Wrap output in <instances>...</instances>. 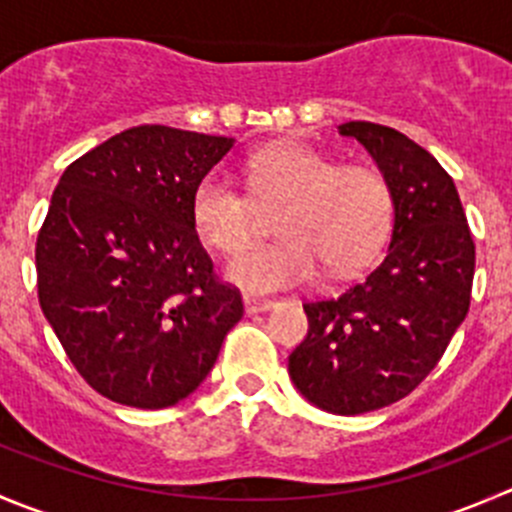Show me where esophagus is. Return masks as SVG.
I'll use <instances>...</instances> for the list:
<instances>
[{
	"mask_svg": "<svg viewBox=\"0 0 512 512\" xmlns=\"http://www.w3.org/2000/svg\"><path fill=\"white\" fill-rule=\"evenodd\" d=\"M243 306H246L248 314H259V311L274 309L276 299H269V296H259V294H246L243 296Z\"/></svg>",
	"mask_w": 512,
	"mask_h": 512,
	"instance_id": "34e87169",
	"label": "esophagus"
}]
</instances>
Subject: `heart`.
I'll list each match as a JSON object with an SVG mask.
<instances>
[{
  "label": "heart",
  "instance_id": "b5f03b06",
  "mask_svg": "<svg viewBox=\"0 0 512 512\" xmlns=\"http://www.w3.org/2000/svg\"><path fill=\"white\" fill-rule=\"evenodd\" d=\"M248 191L211 170L191 193L198 236L236 256L261 236V209L281 206V238L243 253L228 269L248 291H279L309 284L321 274L349 276L382 248L392 223L387 175L367 163L337 165L309 145H269L248 158Z\"/></svg>",
  "mask_w": 512,
  "mask_h": 512
}]
</instances>
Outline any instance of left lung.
Wrapping results in <instances>:
<instances>
[{"instance_id":"obj_1","label":"left lung","mask_w":512,"mask_h":512,"mask_svg":"<svg viewBox=\"0 0 512 512\" xmlns=\"http://www.w3.org/2000/svg\"><path fill=\"white\" fill-rule=\"evenodd\" d=\"M392 188L387 251L342 294L306 301L309 334L291 352L296 389L334 415H362L407 397L445 354L470 309L475 241L450 173L387 125L352 120Z\"/></svg>"}]
</instances>
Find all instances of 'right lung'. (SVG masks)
<instances>
[{"label":"right lung","instance_id":"right-lung-1","mask_svg":"<svg viewBox=\"0 0 512 512\" xmlns=\"http://www.w3.org/2000/svg\"><path fill=\"white\" fill-rule=\"evenodd\" d=\"M233 140L123 130L70 163L37 233L42 314L87 384L138 410L186 399L243 316L191 221L198 180Z\"/></svg>","mask_w":512,"mask_h":512}]
</instances>
